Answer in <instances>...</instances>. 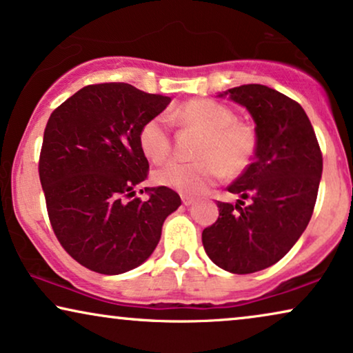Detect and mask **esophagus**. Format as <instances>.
Returning <instances> with one entry per match:
<instances>
[{"instance_id":"1","label":"esophagus","mask_w":353,"mask_h":353,"mask_svg":"<svg viewBox=\"0 0 353 353\" xmlns=\"http://www.w3.org/2000/svg\"><path fill=\"white\" fill-rule=\"evenodd\" d=\"M181 201H183V204H185V205H191L192 202H194V199H192V197L188 196V194H183Z\"/></svg>"}]
</instances>
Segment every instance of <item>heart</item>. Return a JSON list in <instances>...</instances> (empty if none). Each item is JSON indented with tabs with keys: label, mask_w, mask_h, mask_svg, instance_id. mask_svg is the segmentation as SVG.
<instances>
[{
	"label": "heart",
	"mask_w": 353,
	"mask_h": 353,
	"mask_svg": "<svg viewBox=\"0 0 353 353\" xmlns=\"http://www.w3.org/2000/svg\"><path fill=\"white\" fill-rule=\"evenodd\" d=\"M168 119L186 128L204 133L196 149V161H170L154 172L159 185L185 194L205 191L221 176L244 172L257 148V134L250 125L236 120L233 110L210 99H191L172 109ZM138 144L144 156L162 162L172 152V134L162 115H154L141 125Z\"/></svg>",
	"instance_id": "obj_1"
}]
</instances>
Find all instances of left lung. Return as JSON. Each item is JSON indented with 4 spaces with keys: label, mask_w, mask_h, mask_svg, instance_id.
Instances as JSON below:
<instances>
[{
    "label": "left lung",
    "mask_w": 353,
    "mask_h": 353,
    "mask_svg": "<svg viewBox=\"0 0 353 353\" xmlns=\"http://www.w3.org/2000/svg\"><path fill=\"white\" fill-rule=\"evenodd\" d=\"M225 94L252 115L257 148L226 188L239 196L238 204L219 201V219L202 231V244L220 268L248 274L281 260L307 228L323 154L305 110L286 94L265 85H241Z\"/></svg>",
    "instance_id": "obj_1"
}]
</instances>
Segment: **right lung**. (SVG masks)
Segmentation results:
<instances>
[{
    "label": "right lung",
    "instance_id": "obj_1",
    "mask_svg": "<svg viewBox=\"0 0 353 353\" xmlns=\"http://www.w3.org/2000/svg\"><path fill=\"white\" fill-rule=\"evenodd\" d=\"M170 101L128 83H96L48 120L38 162L48 216L65 252L91 272L120 274L141 265L163 220L181 205L167 186L144 188L148 201L133 197L149 172L138 132Z\"/></svg>",
    "mask_w": 353,
    "mask_h": 353
}]
</instances>
